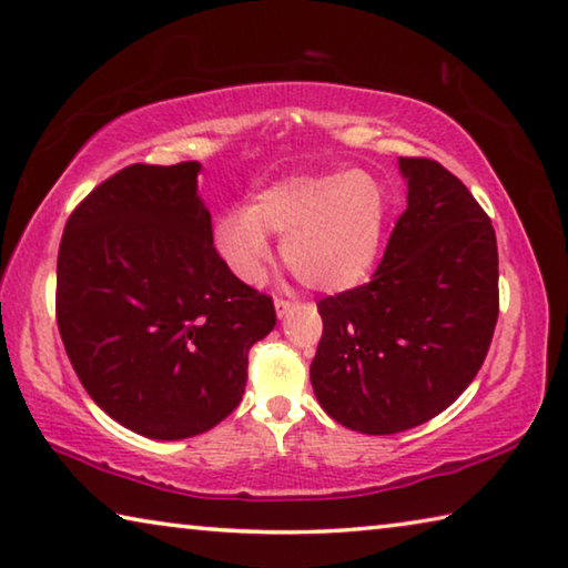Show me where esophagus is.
Wrapping results in <instances>:
<instances>
[{
    "label": "esophagus",
    "instance_id": "esophagus-1",
    "mask_svg": "<svg viewBox=\"0 0 568 568\" xmlns=\"http://www.w3.org/2000/svg\"><path fill=\"white\" fill-rule=\"evenodd\" d=\"M293 305H295V301H287V297H275V311H277V315H281V318L287 311H291Z\"/></svg>",
    "mask_w": 568,
    "mask_h": 568
}]
</instances>
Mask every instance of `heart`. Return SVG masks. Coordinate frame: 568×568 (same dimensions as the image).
I'll use <instances>...</instances> for the list:
<instances>
[{
    "instance_id": "1",
    "label": "heart",
    "mask_w": 568,
    "mask_h": 568,
    "mask_svg": "<svg viewBox=\"0 0 568 568\" xmlns=\"http://www.w3.org/2000/svg\"><path fill=\"white\" fill-rule=\"evenodd\" d=\"M388 197L368 172L295 175L230 210L215 225V245L237 277L257 283L271 263L267 233L283 237V257L307 287L338 293L358 285L376 263L386 233Z\"/></svg>"
}]
</instances>
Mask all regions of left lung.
Listing matches in <instances>:
<instances>
[{
  "label": "left lung",
  "mask_w": 568,
  "mask_h": 568,
  "mask_svg": "<svg viewBox=\"0 0 568 568\" xmlns=\"http://www.w3.org/2000/svg\"><path fill=\"white\" fill-rule=\"evenodd\" d=\"M408 207L368 283L321 297L311 383L323 410L368 436L446 410L486 361L498 321L491 217L454 172L400 158Z\"/></svg>",
  "instance_id": "8db88e82"
}]
</instances>
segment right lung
<instances>
[{
  "instance_id": "obj_1",
  "label": "right lung",
  "mask_w": 568,
  "mask_h": 568,
  "mask_svg": "<svg viewBox=\"0 0 568 568\" xmlns=\"http://www.w3.org/2000/svg\"><path fill=\"white\" fill-rule=\"evenodd\" d=\"M200 162L130 165L67 220L57 325L92 400L148 438L200 436L243 400L247 353L275 325L273 297L213 245Z\"/></svg>"
}]
</instances>
